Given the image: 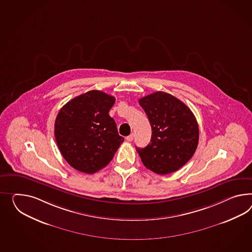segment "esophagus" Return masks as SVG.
Returning a JSON list of instances; mask_svg holds the SVG:
<instances>
[{"instance_id":"obj_1","label":"esophagus","mask_w":252,"mask_h":252,"mask_svg":"<svg viewBox=\"0 0 252 252\" xmlns=\"http://www.w3.org/2000/svg\"><path fill=\"white\" fill-rule=\"evenodd\" d=\"M126 140H127V142H132V141H133V134L127 136V137H126Z\"/></svg>"}]
</instances>
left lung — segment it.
<instances>
[{"mask_svg": "<svg viewBox=\"0 0 252 252\" xmlns=\"http://www.w3.org/2000/svg\"><path fill=\"white\" fill-rule=\"evenodd\" d=\"M152 127L151 142L136 151L155 174L174 173L189 161L198 144L199 129L193 112L173 95L157 91L139 99Z\"/></svg>", "mask_w": 252, "mask_h": 252, "instance_id": "8db88e82", "label": "left lung"}]
</instances>
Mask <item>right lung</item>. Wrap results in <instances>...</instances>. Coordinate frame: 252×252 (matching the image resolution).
Here are the masks:
<instances>
[{
  "label": "right lung",
  "mask_w": 252,
  "mask_h": 252,
  "mask_svg": "<svg viewBox=\"0 0 252 252\" xmlns=\"http://www.w3.org/2000/svg\"><path fill=\"white\" fill-rule=\"evenodd\" d=\"M115 97L91 91L74 97L59 110L55 123L58 148L69 165L94 174L110 163L124 141L109 112Z\"/></svg>",
  "instance_id": "right-lung-1"
}]
</instances>
